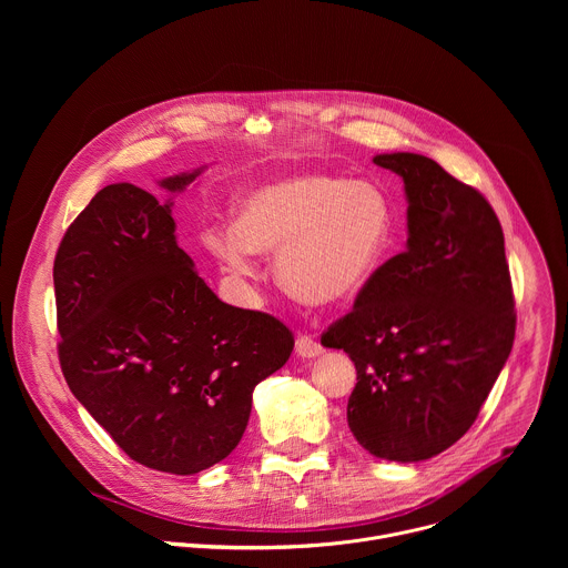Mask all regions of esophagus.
<instances>
[{
    "label": "esophagus",
    "mask_w": 568,
    "mask_h": 568,
    "mask_svg": "<svg viewBox=\"0 0 568 568\" xmlns=\"http://www.w3.org/2000/svg\"><path fill=\"white\" fill-rule=\"evenodd\" d=\"M323 353L321 344L316 339H312L310 335H301L296 339V355L298 357H305V359H312V357H318Z\"/></svg>",
    "instance_id": "obj_1"
}]
</instances>
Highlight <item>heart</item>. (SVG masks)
<instances>
[{
  "label": "heart",
  "mask_w": 568,
  "mask_h": 568,
  "mask_svg": "<svg viewBox=\"0 0 568 568\" xmlns=\"http://www.w3.org/2000/svg\"><path fill=\"white\" fill-rule=\"evenodd\" d=\"M233 213V226L202 233L209 254L233 278H254L256 252H276L281 283L314 305L362 292L390 245L393 204L368 180L298 173L245 191Z\"/></svg>",
  "instance_id": "1"
}]
</instances>
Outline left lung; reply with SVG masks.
Wrapping results in <instances>:
<instances>
[{
	"label": "left lung",
	"instance_id": "obj_1",
	"mask_svg": "<svg viewBox=\"0 0 568 568\" xmlns=\"http://www.w3.org/2000/svg\"><path fill=\"white\" fill-rule=\"evenodd\" d=\"M407 193V252L321 335L355 362L348 427L377 458L416 463L474 425L515 342L504 231L490 202L414 152L377 154Z\"/></svg>",
	"mask_w": 568,
	"mask_h": 568
}]
</instances>
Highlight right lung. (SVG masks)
<instances>
[{
    "instance_id": "right-lung-1",
    "label": "right lung",
    "mask_w": 568,
    "mask_h": 568,
    "mask_svg": "<svg viewBox=\"0 0 568 568\" xmlns=\"http://www.w3.org/2000/svg\"><path fill=\"white\" fill-rule=\"evenodd\" d=\"M202 169L161 180L182 193ZM173 202L134 184L99 191L53 263L62 375L136 463L197 474L247 429L252 393L292 355L272 314L220 301L175 240Z\"/></svg>"
}]
</instances>
